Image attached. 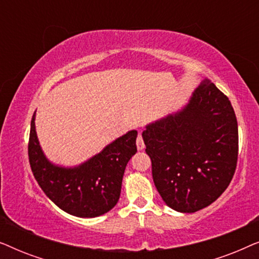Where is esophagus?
I'll use <instances>...</instances> for the list:
<instances>
[{"label":"esophagus","mask_w":259,"mask_h":259,"mask_svg":"<svg viewBox=\"0 0 259 259\" xmlns=\"http://www.w3.org/2000/svg\"><path fill=\"white\" fill-rule=\"evenodd\" d=\"M137 148H138V150H139V151L144 150V148H145V143H144L143 136H141L140 133L138 134V137H137Z\"/></svg>","instance_id":"1"}]
</instances>
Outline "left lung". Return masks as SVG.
<instances>
[{"mask_svg": "<svg viewBox=\"0 0 259 259\" xmlns=\"http://www.w3.org/2000/svg\"><path fill=\"white\" fill-rule=\"evenodd\" d=\"M143 138L154 185L173 210H201L231 183L238 125L229 98L210 80L199 84L183 111L148 125Z\"/></svg>", "mask_w": 259, "mask_h": 259, "instance_id": "8db88e82", "label": "left lung"}]
</instances>
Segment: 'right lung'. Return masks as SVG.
I'll use <instances>...</instances> for the list:
<instances>
[{"instance_id": "add662e5", "label": "right lung", "mask_w": 259, "mask_h": 259, "mask_svg": "<svg viewBox=\"0 0 259 259\" xmlns=\"http://www.w3.org/2000/svg\"><path fill=\"white\" fill-rule=\"evenodd\" d=\"M31 118L28 155L31 172L42 191L67 213L98 217L118 203L126 165L137 152V131L120 137L102 152L74 168L59 167L46 159Z\"/></svg>"}]
</instances>
